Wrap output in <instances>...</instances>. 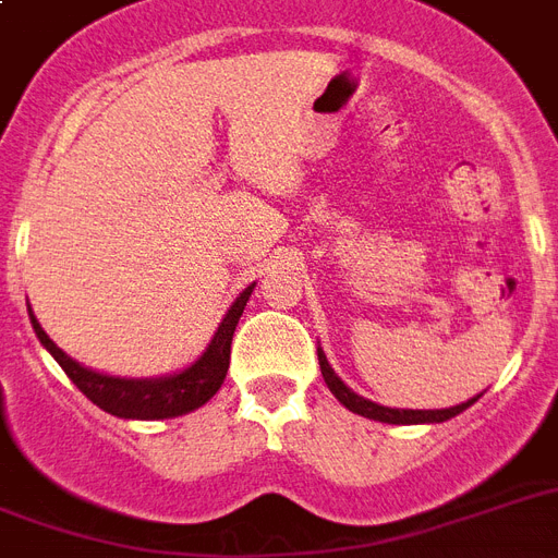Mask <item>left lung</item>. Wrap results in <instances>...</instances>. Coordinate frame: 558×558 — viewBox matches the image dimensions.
Returning a JSON list of instances; mask_svg holds the SVG:
<instances>
[{
  "label": "left lung",
  "instance_id": "8db88e82",
  "mask_svg": "<svg viewBox=\"0 0 558 558\" xmlns=\"http://www.w3.org/2000/svg\"><path fill=\"white\" fill-rule=\"evenodd\" d=\"M318 365H322V376L327 381V388L332 390V397L339 399L341 405L353 411L359 416H367V420H376V423H390V425H423V423H446L451 416L463 414L469 405H475L481 393L466 402H460V405H451V408H434V411H414V408H388V405H379V402H371V399L359 397L356 390L348 388L341 376L332 371V365L327 362V353L318 348Z\"/></svg>",
  "mask_w": 558,
  "mask_h": 558
}]
</instances>
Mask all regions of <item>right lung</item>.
<instances>
[{
    "label": "right lung",
    "instance_id": "1",
    "mask_svg": "<svg viewBox=\"0 0 558 558\" xmlns=\"http://www.w3.org/2000/svg\"><path fill=\"white\" fill-rule=\"evenodd\" d=\"M254 292V283L234 298V304L228 306V313L222 315V322L210 336L208 348L202 350V356H196L187 367L177 373H165V376H112V373L92 371V367L74 362L69 353L57 348L54 341L48 339V332L43 330V324L37 322V315L31 313V327L37 332L39 344L54 356V362L65 371V376L86 393L98 408H104L107 414L121 416V420H173V416L191 414L196 408L208 402L226 381L228 362H231V339H234L236 322L243 315L245 304Z\"/></svg>",
    "mask_w": 558,
    "mask_h": 558
}]
</instances>
